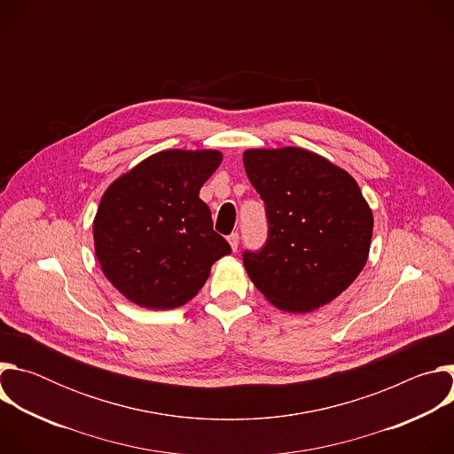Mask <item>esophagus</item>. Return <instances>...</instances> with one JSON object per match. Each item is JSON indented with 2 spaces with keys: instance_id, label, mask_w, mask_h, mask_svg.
Masks as SVG:
<instances>
[{
  "instance_id": "obj_1",
  "label": "esophagus",
  "mask_w": 454,
  "mask_h": 454,
  "mask_svg": "<svg viewBox=\"0 0 454 454\" xmlns=\"http://www.w3.org/2000/svg\"><path fill=\"white\" fill-rule=\"evenodd\" d=\"M239 240H240V237H239V233L235 231V233H231V235H228V242H230V246H231V249L233 251H237V247H239Z\"/></svg>"
}]
</instances>
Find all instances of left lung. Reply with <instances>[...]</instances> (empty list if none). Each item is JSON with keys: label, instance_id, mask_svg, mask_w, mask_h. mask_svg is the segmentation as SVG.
<instances>
[{"label": "left lung", "instance_id": "obj_1", "mask_svg": "<svg viewBox=\"0 0 454 454\" xmlns=\"http://www.w3.org/2000/svg\"><path fill=\"white\" fill-rule=\"evenodd\" d=\"M242 161L268 217L266 244L242 253L251 282L287 312L333 301L370 251L373 215L356 179L298 147L251 149Z\"/></svg>", "mask_w": 454, "mask_h": 454}]
</instances>
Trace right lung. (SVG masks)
Returning <instances> with one entry per match:
<instances>
[{
	"label": "right lung",
	"mask_w": 454,
	"mask_h": 454,
	"mask_svg": "<svg viewBox=\"0 0 454 454\" xmlns=\"http://www.w3.org/2000/svg\"><path fill=\"white\" fill-rule=\"evenodd\" d=\"M221 161L217 151H161L106 190L93 223L95 253L127 300L145 309L179 307L231 253L200 200Z\"/></svg>",
	"instance_id": "add662e5"
}]
</instances>
